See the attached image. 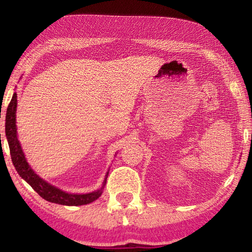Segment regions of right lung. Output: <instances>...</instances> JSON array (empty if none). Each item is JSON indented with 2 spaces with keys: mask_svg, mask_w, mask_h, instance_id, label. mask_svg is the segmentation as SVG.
<instances>
[{
  "mask_svg": "<svg viewBox=\"0 0 252 252\" xmlns=\"http://www.w3.org/2000/svg\"><path fill=\"white\" fill-rule=\"evenodd\" d=\"M16 93L12 96V100L6 110L5 117V135L10 147L11 159L13 162L15 170L22 177L30 186H31L34 191H36L42 198L45 199L46 201L54 202L58 204H63V206H82V204L91 203L100 197L103 192V188L106 182V177L109 172H106L105 179L102 188L96 191H93L90 193L85 194H73L67 193L65 191H62L55 188L54 186L50 185L43 179H41L37 174L33 171L32 168L30 167L25 156L21 148V144L18 140V133H16V105H18V99H16Z\"/></svg>",
  "mask_w": 252,
  "mask_h": 252,
  "instance_id": "1",
  "label": "right lung"
}]
</instances>
